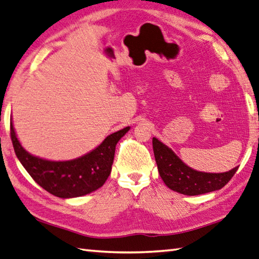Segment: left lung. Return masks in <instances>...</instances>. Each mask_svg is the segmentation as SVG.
<instances>
[{
    "label": "left lung",
    "instance_id": "8db88e82",
    "mask_svg": "<svg viewBox=\"0 0 259 259\" xmlns=\"http://www.w3.org/2000/svg\"><path fill=\"white\" fill-rule=\"evenodd\" d=\"M153 148L164 183L170 190L185 195H200L220 190L234 177L238 169V167H235L226 173H203L186 166L173 150L158 139L153 138Z\"/></svg>",
    "mask_w": 259,
    "mask_h": 259
}]
</instances>
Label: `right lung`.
<instances>
[{
  "instance_id": "1",
  "label": "right lung",
  "mask_w": 259,
  "mask_h": 259,
  "mask_svg": "<svg viewBox=\"0 0 259 259\" xmlns=\"http://www.w3.org/2000/svg\"><path fill=\"white\" fill-rule=\"evenodd\" d=\"M129 126L106 137L98 148L77 159L50 161L27 153L10 124V136L20 163L44 190L62 199L82 196L100 189L111 173L115 145L129 131Z\"/></svg>"
}]
</instances>
